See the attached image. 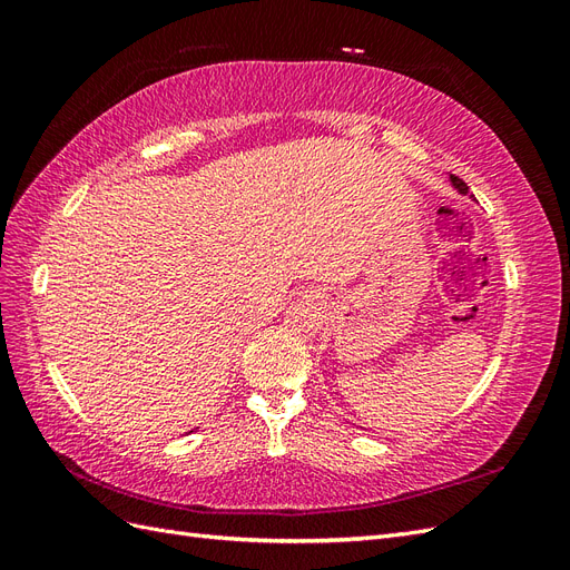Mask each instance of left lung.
Returning <instances> with one entry per match:
<instances>
[{
  "label": "left lung",
  "mask_w": 570,
  "mask_h": 570,
  "mask_svg": "<svg viewBox=\"0 0 570 570\" xmlns=\"http://www.w3.org/2000/svg\"><path fill=\"white\" fill-rule=\"evenodd\" d=\"M452 183L456 185V189H459V193H463V195H465V193H469V185H465V183H463V180H461L459 176H452Z\"/></svg>",
  "instance_id": "obj_1"
}]
</instances>
